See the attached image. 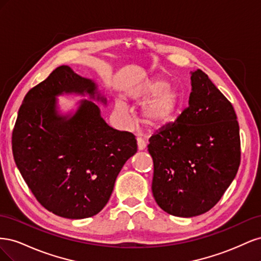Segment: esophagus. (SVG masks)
<instances>
[{"label": "esophagus", "mask_w": 261, "mask_h": 261, "mask_svg": "<svg viewBox=\"0 0 261 261\" xmlns=\"http://www.w3.org/2000/svg\"><path fill=\"white\" fill-rule=\"evenodd\" d=\"M137 148L138 150H144L146 148V143L141 138H137Z\"/></svg>", "instance_id": "esophagus-1"}]
</instances>
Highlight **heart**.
<instances>
[{"label": "heart", "instance_id": "obj_1", "mask_svg": "<svg viewBox=\"0 0 261 261\" xmlns=\"http://www.w3.org/2000/svg\"><path fill=\"white\" fill-rule=\"evenodd\" d=\"M148 100L141 108L140 120L152 132L161 130L174 120L181 102V92L176 86H171L165 80L149 81L134 91L133 98ZM115 111L124 124H129V109L125 102L118 100Z\"/></svg>", "mask_w": 261, "mask_h": 261}]
</instances>
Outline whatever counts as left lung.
<instances>
[{
  "instance_id": "left-lung-1",
  "label": "left lung",
  "mask_w": 261,
  "mask_h": 261,
  "mask_svg": "<svg viewBox=\"0 0 261 261\" xmlns=\"http://www.w3.org/2000/svg\"><path fill=\"white\" fill-rule=\"evenodd\" d=\"M191 84L188 108L148 145L154 200L181 218L215 207L241 162L240 126L231 102L201 69L191 72Z\"/></svg>"
}]
</instances>
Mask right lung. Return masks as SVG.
<instances>
[{
	"instance_id": "right-lung-1",
	"label": "right lung",
	"mask_w": 261,
	"mask_h": 261,
	"mask_svg": "<svg viewBox=\"0 0 261 261\" xmlns=\"http://www.w3.org/2000/svg\"><path fill=\"white\" fill-rule=\"evenodd\" d=\"M88 95L62 115L56 98ZM97 84L67 65L55 68L23 98L12 137L15 163L37 200L67 219L96 216L108 203L123 165L137 152L135 136L109 126Z\"/></svg>"
}]
</instances>
